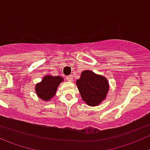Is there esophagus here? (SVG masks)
<instances>
[{
  "label": "esophagus",
  "mask_w": 150,
  "mask_h": 150,
  "mask_svg": "<svg viewBox=\"0 0 150 150\" xmlns=\"http://www.w3.org/2000/svg\"><path fill=\"white\" fill-rule=\"evenodd\" d=\"M66 79L68 82H72L73 79H74V76H73V75H70V76H67Z\"/></svg>",
  "instance_id": "esophagus-1"
}]
</instances>
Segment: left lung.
I'll list each match as a JSON object with an SVG mask.
<instances>
[{"instance_id":"left-lung-1","label":"left lung","mask_w":150,"mask_h":150,"mask_svg":"<svg viewBox=\"0 0 150 150\" xmlns=\"http://www.w3.org/2000/svg\"><path fill=\"white\" fill-rule=\"evenodd\" d=\"M76 84L82 100L90 106L99 105L105 99L109 90L107 78L91 71H84Z\"/></svg>"}]
</instances>
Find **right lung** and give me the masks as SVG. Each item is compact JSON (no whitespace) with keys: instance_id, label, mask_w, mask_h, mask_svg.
I'll use <instances>...</instances> for the list:
<instances>
[{"instance_id":"obj_1","label":"right lung","mask_w":150,"mask_h":150,"mask_svg":"<svg viewBox=\"0 0 150 150\" xmlns=\"http://www.w3.org/2000/svg\"><path fill=\"white\" fill-rule=\"evenodd\" d=\"M64 79L62 76H53L50 75L44 76L42 80L35 86V91L38 97L42 100L49 101L54 96L58 86Z\"/></svg>"}]
</instances>
